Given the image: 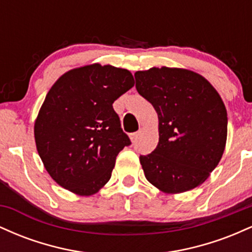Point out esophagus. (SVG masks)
<instances>
[{
	"instance_id": "1",
	"label": "esophagus",
	"mask_w": 252,
	"mask_h": 252,
	"mask_svg": "<svg viewBox=\"0 0 252 252\" xmlns=\"http://www.w3.org/2000/svg\"><path fill=\"white\" fill-rule=\"evenodd\" d=\"M138 136H140V131L137 132H132V134H130V140H131V142H136L138 138Z\"/></svg>"
}]
</instances>
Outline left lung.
Returning <instances> with one entry per match:
<instances>
[{"mask_svg":"<svg viewBox=\"0 0 252 252\" xmlns=\"http://www.w3.org/2000/svg\"><path fill=\"white\" fill-rule=\"evenodd\" d=\"M136 90L154 106L158 143L140 156L146 179L167 194L190 190L209 178L226 146L227 112L206 78L178 67L135 73Z\"/></svg>","mask_w":252,"mask_h":252,"instance_id":"1","label":"left lung"}]
</instances>
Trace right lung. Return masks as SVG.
Here are the masks:
<instances>
[{
	"label": "right lung",
	"instance_id": "obj_1",
	"mask_svg": "<svg viewBox=\"0 0 252 252\" xmlns=\"http://www.w3.org/2000/svg\"><path fill=\"white\" fill-rule=\"evenodd\" d=\"M134 84L130 71L96 63L65 72L52 85L34 138L43 167L59 186L90 196L108 184L118 153L130 144L112 104Z\"/></svg>",
	"mask_w": 252,
	"mask_h": 252
}]
</instances>
